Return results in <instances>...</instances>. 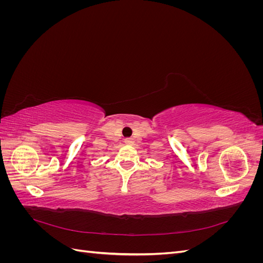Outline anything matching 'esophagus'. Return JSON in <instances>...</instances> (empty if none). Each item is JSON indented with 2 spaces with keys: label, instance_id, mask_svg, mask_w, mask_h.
Listing matches in <instances>:
<instances>
[{
  "label": "esophagus",
  "instance_id": "34e87169",
  "mask_svg": "<svg viewBox=\"0 0 263 263\" xmlns=\"http://www.w3.org/2000/svg\"><path fill=\"white\" fill-rule=\"evenodd\" d=\"M125 144L133 145L134 144V139L133 138H125Z\"/></svg>",
  "mask_w": 263,
  "mask_h": 263
}]
</instances>
